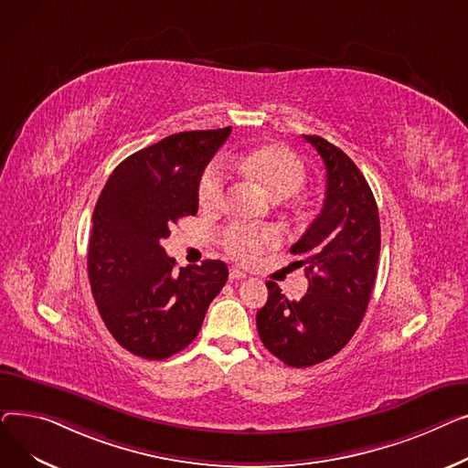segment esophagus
<instances>
[{
	"label": "esophagus",
	"mask_w": 468,
	"mask_h": 468,
	"mask_svg": "<svg viewBox=\"0 0 468 468\" xmlns=\"http://www.w3.org/2000/svg\"><path fill=\"white\" fill-rule=\"evenodd\" d=\"M245 278H247L245 271H241V270H238V268H232V270H230V280H245Z\"/></svg>",
	"instance_id": "esophagus-1"
}]
</instances>
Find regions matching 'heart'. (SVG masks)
<instances>
[{"label": "heart", "mask_w": 468, "mask_h": 468, "mask_svg": "<svg viewBox=\"0 0 468 468\" xmlns=\"http://www.w3.org/2000/svg\"><path fill=\"white\" fill-rule=\"evenodd\" d=\"M232 166L262 185L271 197L289 198L304 186L306 162L285 145H264L230 160ZM229 190V166L223 158L213 160L200 177L198 200L202 207L215 209L225 202ZM282 232L276 227L229 225L221 232V243L230 257L239 262H255L264 250L278 245Z\"/></svg>", "instance_id": "1"}]
</instances>
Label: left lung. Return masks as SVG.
<instances>
[{
	"mask_svg": "<svg viewBox=\"0 0 468 468\" xmlns=\"http://www.w3.org/2000/svg\"><path fill=\"white\" fill-rule=\"evenodd\" d=\"M326 168L321 213L292 247L304 257L308 292L289 300L268 282L257 312L264 347L287 367L306 368L336 355L359 328L372 296L379 259V215L355 162L319 135H304Z\"/></svg>",
	"mask_w": 468,
	"mask_h": 468,
	"instance_id": "left-lung-1",
	"label": "left lung"
}]
</instances>
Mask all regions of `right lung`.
Wrapping results in <instances>:
<instances>
[{
    "instance_id": "obj_1",
    "label": "right lung",
    "mask_w": 468,
    "mask_h": 468,
    "mask_svg": "<svg viewBox=\"0 0 468 468\" xmlns=\"http://www.w3.org/2000/svg\"><path fill=\"white\" fill-rule=\"evenodd\" d=\"M232 128L179 132L130 154L109 176L92 215L89 280L112 336L130 353L162 361L200 333L229 280L223 261L176 271L160 241L197 215L207 162Z\"/></svg>"
}]
</instances>
